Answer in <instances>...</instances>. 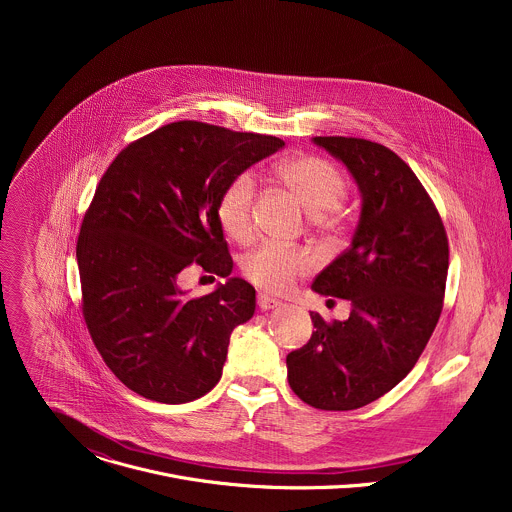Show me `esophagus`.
<instances>
[{
    "instance_id": "esophagus-1",
    "label": "esophagus",
    "mask_w": 512,
    "mask_h": 512,
    "mask_svg": "<svg viewBox=\"0 0 512 512\" xmlns=\"http://www.w3.org/2000/svg\"><path fill=\"white\" fill-rule=\"evenodd\" d=\"M257 304H259V308L265 312V310H273V308H277V306H281L277 300H273V298H269L267 294H259V298H257Z\"/></svg>"
}]
</instances>
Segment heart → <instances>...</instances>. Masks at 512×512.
<instances>
[{
	"label": "heart",
	"mask_w": 512,
	"mask_h": 512,
	"mask_svg": "<svg viewBox=\"0 0 512 512\" xmlns=\"http://www.w3.org/2000/svg\"><path fill=\"white\" fill-rule=\"evenodd\" d=\"M279 178L310 212V223L318 231L332 235L346 225V210L340 206L346 182L336 166L316 156H300L279 166ZM253 200L255 178L251 172L235 176L218 198V223L235 241L253 237ZM241 269L249 281L269 294H287L296 279L312 269V259L302 249L267 243L245 255Z\"/></svg>",
	"instance_id": "b5f03b06"
}]
</instances>
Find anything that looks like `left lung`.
I'll use <instances>...</instances> for the list:
<instances>
[{
	"mask_svg": "<svg viewBox=\"0 0 512 512\" xmlns=\"http://www.w3.org/2000/svg\"><path fill=\"white\" fill-rule=\"evenodd\" d=\"M312 141L346 166L360 194L350 247L312 289L352 308L332 324L310 312L316 330L287 354V381L316 409L350 411L389 393L415 367L442 314L450 251L440 214L395 152L356 137Z\"/></svg>",
	"mask_w": 512,
	"mask_h": 512,
	"instance_id": "1",
	"label": "left lung"
}]
</instances>
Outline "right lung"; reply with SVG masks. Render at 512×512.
I'll return each mask as SVG.
<instances>
[{
	"mask_svg": "<svg viewBox=\"0 0 512 512\" xmlns=\"http://www.w3.org/2000/svg\"><path fill=\"white\" fill-rule=\"evenodd\" d=\"M283 145L176 121L129 143L101 178L77 243L83 314L105 364L133 393L178 405L221 381L231 332L255 314V287L229 277L216 204L235 176ZM192 262L228 281L188 299L177 277Z\"/></svg>",
	"mask_w": 512,
	"mask_h": 512,
	"instance_id": "obj_1",
	"label": "right lung"
}]
</instances>
